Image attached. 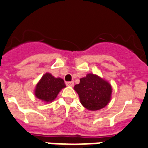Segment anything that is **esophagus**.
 <instances>
[{
	"mask_svg": "<svg viewBox=\"0 0 148 148\" xmlns=\"http://www.w3.org/2000/svg\"><path fill=\"white\" fill-rule=\"evenodd\" d=\"M66 85L67 86H74V82L71 81V82H66Z\"/></svg>",
	"mask_w": 148,
	"mask_h": 148,
	"instance_id": "obj_1",
	"label": "esophagus"
}]
</instances>
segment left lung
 Here are the masks:
<instances>
[{
    "mask_svg": "<svg viewBox=\"0 0 148 148\" xmlns=\"http://www.w3.org/2000/svg\"><path fill=\"white\" fill-rule=\"evenodd\" d=\"M83 106L89 110H98L110 102L112 87L107 81L92 73L80 79L74 86Z\"/></svg>",
    "mask_w": 148,
    "mask_h": 148,
    "instance_id": "obj_1",
    "label": "left lung"
}]
</instances>
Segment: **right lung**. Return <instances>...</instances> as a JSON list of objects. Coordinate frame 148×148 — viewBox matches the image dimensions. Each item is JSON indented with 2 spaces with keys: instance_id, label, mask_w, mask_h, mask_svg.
Here are the masks:
<instances>
[{
  "instance_id": "add662e5",
  "label": "right lung",
  "mask_w": 148,
  "mask_h": 148,
  "mask_svg": "<svg viewBox=\"0 0 148 148\" xmlns=\"http://www.w3.org/2000/svg\"><path fill=\"white\" fill-rule=\"evenodd\" d=\"M65 87L64 80L54 78L51 73H46L36 85L35 96L43 102L49 103L54 101L60 91Z\"/></svg>"
}]
</instances>
